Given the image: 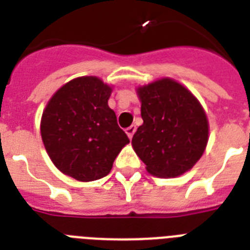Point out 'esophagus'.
<instances>
[{"instance_id": "obj_1", "label": "esophagus", "mask_w": 250, "mask_h": 250, "mask_svg": "<svg viewBox=\"0 0 250 250\" xmlns=\"http://www.w3.org/2000/svg\"><path fill=\"white\" fill-rule=\"evenodd\" d=\"M125 132H127V135H128L129 139H132L133 133L136 132V125H131V127H128V128L125 129Z\"/></svg>"}]
</instances>
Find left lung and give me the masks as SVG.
I'll return each mask as SVG.
<instances>
[{"instance_id": "left-lung-1", "label": "left lung", "mask_w": 250, "mask_h": 250, "mask_svg": "<svg viewBox=\"0 0 250 250\" xmlns=\"http://www.w3.org/2000/svg\"><path fill=\"white\" fill-rule=\"evenodd\" d=\"M144 123L132 145L154 176L175 178L190 170L208 144L209 125L193 94L171 79L137 89Z\"/></svg>"}]
</instances>
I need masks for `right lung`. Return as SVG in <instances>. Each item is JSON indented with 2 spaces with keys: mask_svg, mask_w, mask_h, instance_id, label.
I'll return each mask as SVG.
<instances>
[{
  "mask_svg": "<svg viewBox=\"0 0 250 250\" xmlns=\"http://www.w3.org/2000/svg\"><path fill=\"white\" fill-rule=\"evenodd\" d=\"M110 93L98 78H78L57 90L42 113L41 137L50 160L80 182L106 176L129 143L107 105Z\"/></svg>",
  "mask_w": 250,
  "mask_h": 250,
  "instance_id": "add662e5",
  "label": "right lung"
}]
</instances>
